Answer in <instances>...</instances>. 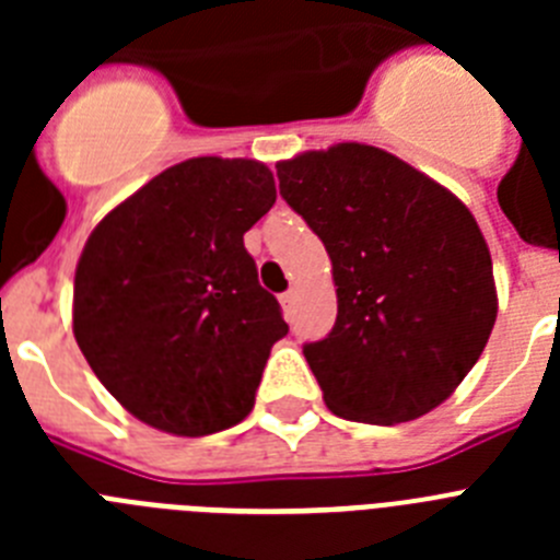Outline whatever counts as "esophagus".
Masks as SVG:
<instances>
[{
  "label": "esophagus",
  "mask_w": 560,
  "mask_h": 560,
  "mask_svg": "<svg viewBox=\"0 0 560 560\" xmlns=\"http://www.w3.org/2000/svg\"><path fill=\"white\" fill-rule=\"evenodd\" d=\"M294 303H296V294H294V291H285V294H280V305H283L285 314H291V308H294Z\"/></svg>",
  "instance_id": "34e87169"
}]
</instances>
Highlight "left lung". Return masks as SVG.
<instances>
[{
    "label": "left lung",
    "instance_id": "left-lung-1",
    "mask_svg": "<svg viewBox=\"0 0 560 560\" xmlns=\"http://www.w3.org/2000/svg\"><path fill=\"white\" fill-rule=\"evenodd\" d=\"M277 179L334 264L336 325L303 348L328 409L381 427L432 412L497 323L491 252L468 207L361 142L277 162Z\"/></svg>",
    "mask_w": 560,
    "mask_h": 560
}]
</instances>
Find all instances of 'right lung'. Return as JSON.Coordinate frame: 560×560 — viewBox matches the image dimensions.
Wrapping results in <instances>:
<instances>
[{
    "mask_svg": "<svg viewBox=\"0 0 560 560\" xmlns=\"http://www.w3.org/2000/svg\"><path fill=\"white\" fill-rule=\"evenodd\" d=\"M277 199L257 160L167 167L92 230L75 269L72 330L122 407L182 438L246 418L271 345L289 334L257 283L244 232Z\"/></svg>",
    "mask_w": 560,
    "mask_h": 560,
    "instance_id": "obj_1",
    "label": "right lung"
}]
</instances>
